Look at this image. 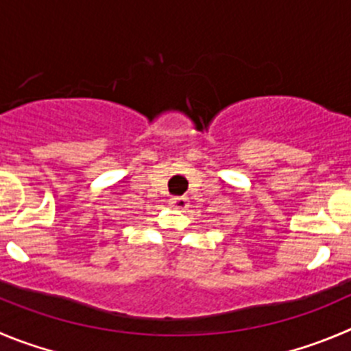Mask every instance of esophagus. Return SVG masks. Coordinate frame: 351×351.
Returning <instances> with one entry per match:
<instances>
[{
	"mask_svg": "<svg viewBox=\"0 0 351 351\" xmlns=\"http://www.w3.org/2000/svg\"><path fill=\"white\" fill-rule=\"evenodd\" d=\"M169 204L176 209H186L189 208V199L185 195H182V197H171L169 199Z\"/></svg>",
	"mask_w": 351,
	"mask_h": 351,
	"instance_id": "esophagus-1",
	"label": "esophagus"
}]
</instances>
